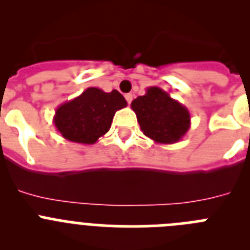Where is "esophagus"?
<instances>
[{
    "label": "esophagus",
    "mask_w": 250,
    "mask_h": 250,
    "mask_svg": "<svg viewBox=\"0 0 250 250\" xmlns=\"http://www.w3.org/2000/svg\"><path fill=\"white\" fill-rule=\"evenodd\" d=\"M125 99H126L127 104H131V101H132V94H126V95H125Z\"/></svg>",
    "instance_id": "obj_1"
}]
</instances>
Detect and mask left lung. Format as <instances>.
Here are the masks:
<instances>
[{
  "mask_svg": "<svg viewBox=\"0 0 250 250\" xmlns=\"http://www.w3.org/2000/svg\"><path fill=\"white\" fill-rule=\"evenodd\" d=\"M140 129L156 144H175L190 129V112L183 104L160 87H147L143 96L132 100Z\"/></svg>",
  "mask_w": 250,
  "mask_h": 250,
  "instance_id": "8db88e82",
  "label": "left lung"
}]
</instances>
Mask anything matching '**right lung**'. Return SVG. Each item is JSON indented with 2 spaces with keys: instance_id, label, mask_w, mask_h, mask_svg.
Instances as JSON below:
<instances>
[{
  "instance_id": "obj_1",
  "label": "right lung",
  "mask_w": 250,
  "mask_h": 250,
  "mask_svg": "<svg viewBox=\"0 0 250 250\" xmlns=\"http://www.w3.org/2000/svg\"><path fill=\"white\" fill-rule=\"evenodd\" d=\"M126 105L118 90L105 92L98 87H87L77 98L57 107L54 124L66 140L91 145L109 131L115 112Z\"/></svg>"
}]
</instances>
